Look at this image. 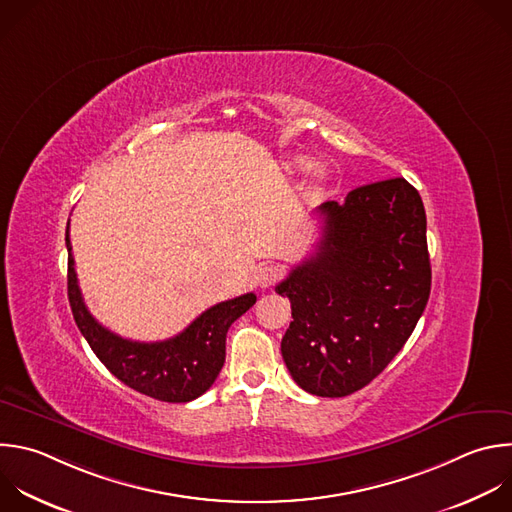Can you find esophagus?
Wrapping results in <instances>:
<instances>
[{
	"mask_svg": "<svg viewBox=\"0 0 512 512\" xmlns=\"http://www.w3.org/2000/svg\"><path fill=\"white\" fill-rule=\"evenodd\" d=\"M281 269L279 267H275V265H259L257 267V271H255V275H253V279H255V285H259V287H271L273 283H277L279 279H281Z\"/></svg>",
	"mask_w": 512,
	"mask_h": 512,
	"instance_id": "1",
	"label": "esophagus"
}]
</instances>
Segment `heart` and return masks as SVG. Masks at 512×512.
<instances>
[{"mask_svg":"<svg viewBox=\"0 0 512 512\" xmlns=\"http://www.w3.org/2000/svg\"><path fill=\"white\" fill-rule=\"evenodd\" d=\"M295 164H297V166H303V164H305V162H303V160H301V158H299V160H297V162H295Z\"/></svg>","mask_w":512,"mask_h":512,"instance_id":"b5f03b06","label":"heart"}]
</instances>
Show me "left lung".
<instances>
[{"instance_id":"1","label":"left lung","mask_w":512,"mask_h":512,"mask_svg":"<svg viewBox=\"0 0 512 512\" xmlns=\"http://www.w3.org/2000/svg\"><path fill=\"white\" fill-rule=\"evenodd\" d=\"M317 211L315 253L275 287L293 317L281 354L299 388L342 398L382 374L428 303L426 211L406 179L358 187Z\"/></svg>"}]
</instances>
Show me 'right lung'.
<instances>
[{
  "instance_id": "add662e5",
  "label": "right lung",
  "mask_w": 512,
  "mask_h": 512,
  "mask_svg": "<svg viewBox=\"0 0 512 512\" xmlns=\"http://www.w3.org/2000/svg\"><path fill=\"white\" fill-rule=\"evenodd\" d=\"M68 231L70 221L66 227L68 299L76 325L98 360L128 388L154 400L179 404L203 396L225 364V339L231 323L255 305L257 295L245 293L209 307L185 331L164 342H132L106 329L88 311Z\"/></svg>"
}]
</instances>
